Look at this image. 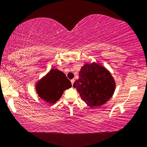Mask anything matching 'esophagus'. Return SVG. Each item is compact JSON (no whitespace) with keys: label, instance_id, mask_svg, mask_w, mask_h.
<instances>
[{"label":"esophagus","instance_id":"obj_1","mask_svg":"<svg viewBox=\"0 0 147 147\" xmlns=\"http://www.w3.org/2000/svg\"><path fill=\"white\" fill-rule=\"evenodd\" d=\"M71 82L72 86H73V84H74V79H72L71 80Z\"/></svg>","mask_w":147,"mask_h":147}]
</instances>
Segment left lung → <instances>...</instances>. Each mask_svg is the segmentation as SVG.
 Returning a JSON list of instances; mask_svg holds the SVG:
<instances>
[{"label": "left lung", "instance_id": "obj_1", "mask_svg": "<svg viewBox=\"0 0 147 147\" xmlns=\"http://www.w3.org/2000/svg\"><path fill=\"white\" fill-rule=\"evenodd\" d=\"M73 87L87 105L94 108L103 105L112 97L116 84L105 67L93 62L82 67L79 78L74 82Z\"/></svg>", "mask_w": 147, "mask_h": 147}]
</instances>
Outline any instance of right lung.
I'll list each match as a JSON object with an SVG mask.
<instances>
[{"label": "right lung", "instance_id": "obj_1", "mask_svg": "<svg viewBox=\"0 0 147 147\" xmlns=\"http://www.w3.org/2000/svg\"><path fill=\"white\" fill-rule=\"evenodd\" d=\"M71 87V81L63 72L52 69L36 84L35 89L39 98L53 104L61 97L64 91Z\"/></svg>", "mask_w": 147, "mask_h": 147}]
</instances>
